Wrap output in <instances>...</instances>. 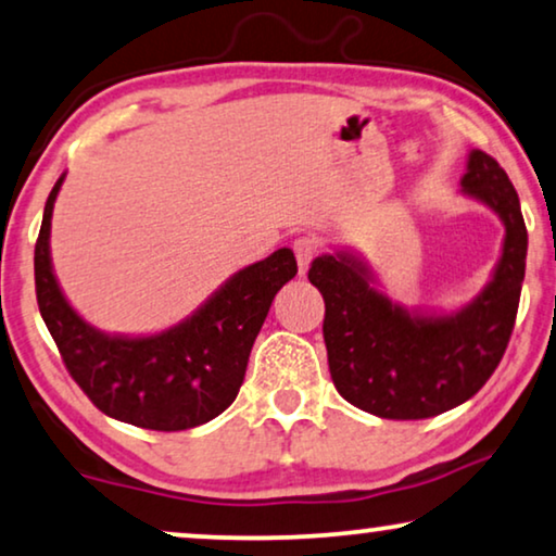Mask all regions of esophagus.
<instances>
[{
    "instance_id": "1",
    "label": "esophagus",
    "mask_w": 556,
    "mask_h": 556,
    "mask_svg": "<svg viewBox=\"0 0 556 556\" xmlns=\"http://www.w3.org/2000/svg\"><path fill=\"white\" fill-rule=\"evenodd\" d=\"M292 249H294V256H296V267H300V277H304V275H307V269H309L312 256H315V252H317V241L312 237H300V239H294Z\"/></svg>"
}]
</instances>
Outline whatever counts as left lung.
I'll list each match as a JSON object with an SVG mask.
<instances>
[{
    "mask_svg": "<svg viewBox=\"0 0 556 556\" xmlns=\"http://www.w3.org/2000/svg\"><path fill=\"white\" fill-rule=\"evenodd\" d=\"M460 193L494 211L506 233L489 285L456 312L405 309L348 249L312 262L307 277L325 300L332 382L359 410L390 420L433 418L479 393L502 363L527 269V226L506 170L476 148Z\"/></svg>",
    "mask_w": 556,
    "mask_h": 556,
    "instance_id": "1",
    "label": "left lung"
}]
</instances>
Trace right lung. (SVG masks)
I'll return each instance as SVG.
<instances>
[{
  "label": "right lung",
  "instance_id": "add662e5",
  "mask_svg": "<svg viewBox=\"0 0 556 556\" xmlns=\"http://www.w3.org/2000/svg\"><path fill=\"white\" fill-rule=\"evenodd\" d=\"M45 203L35 244L40 315L73 380L92 405L148 431H186L224 413L244 382L249 353L271 300L296 275L292 249L231 275L201 307L155 334H108L77 315L62 294L50 256L54 199Z\"/></svg>",
  "mask_w": 556,
  "mask_h": 556
}]
</instances>
